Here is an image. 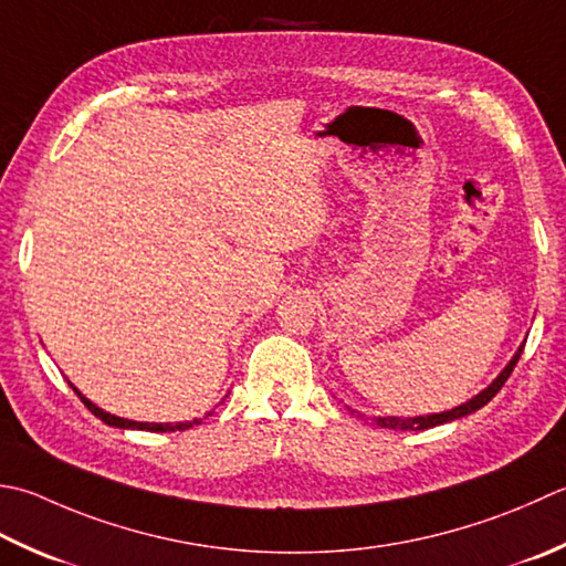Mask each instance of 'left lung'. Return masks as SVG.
<instances>
[{"instance_id":"8db88e82","label":"left lung","mask_w":566,"mask_h":566,"mask_svg":"<svg viewBox=\"0 0 566 566\" xmlns=\"http://www.w3.org/2000/svg\"><path fill=\"white\" fill-rule=\"evenodd\" d=\"M523 348L525 346H520V350L515 353V358L505 365V370L497 375V378L489 387H485L481 395H475L473 400H469L467 405L453 407V409H449V412L427 415V417H373V424L385 427V429H412V431H417V429H431V427H437V424H447V422H453V419L467 417V415L475 412V409H481L483 405H489L493 397L501 392V387L505 385L507 378H511V373H513V368L517 365L520 356H523Z\"/></svg>"}]
</instances>
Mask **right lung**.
<instances>
[{
    "mask_svg": "<svg viewBox=\"0 0 566 566\" xmlns=\"http://www.w3.org/2000/svg\"><path fill=\"white\" fill-rule=\"evenodd\" d=\"M73 392L81 397L83 400V405L91 409V412L95 415V417H99L103 419L105 424H109V427H119V429H147V431H181V429H188V427H193V424H201V419H193V422H179V424H149V422H132V419H122V417H115V415H109V412H103V409L99 407H95L91 400H85V397L75 390L73 387Z\"/></svg>",
    "mask_w": 566,
    "mask_h": 566,
    "instance_id": "add662e5",
    "label": "right lung"
}]
</instances>
